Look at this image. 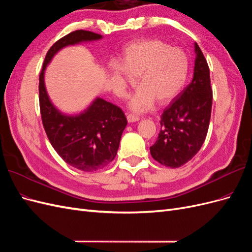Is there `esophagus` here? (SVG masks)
I'll use <instances>...</instances> for the list:
<instances>
[{
  "mask_svg": "<svg viewBox=\"0 0 252 252\" xmlns=\"http://www.w3.org/2000/svg\"><path fill=\"white\" fill-rule=\"evenodd\" d=\"M126 119H127L128 123H136V121L140 120V117L135 115V114H128V115L126 116Z\"/></svg>",
  "mask_w": 252,
  "mask_h": 252,
  "instance_id": "34e87169",
  "label": "esophagus"
}]
</instances>
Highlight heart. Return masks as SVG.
<instances>
[{"instance_id": "heart-1", "label": "heart", "mask_w": 252, "mask_h": 252, "mask_svg": "<svg viewBox=\"0 0 252 252\" xmlns=\"http://www.w3.org/2000/svg\"><path fill=\"white\" fill-rule=\"evenodd\" d=\"M121 63L112 61L109 72L120 95L133 84L132 76L137 77L140 88L129 101V108L137 112L151 109L155 100L159 104L173 100L182 91L189 73L185 52L160 39L135 40L126 46Z\"/></svg>"}]
</instances>
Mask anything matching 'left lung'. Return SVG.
I'll list each match as a JSON object with an SVG mask.
<instances>
[{
    "instance_id": "obj_1",
    "label": "left lung",
    "mask_w": 252,
    "mask_h": 252,
    "mask_svg": "<svg viewBox=\"0 0 252 252\" xmlns=\"http://www.w3.org/2000/svg\"><path fill=\"white\" fill-rule=\"evenodd\" d=\"M193 77L161 115V129L152 157L162 165L177 168L200 151L204 142L213 105L209 68L200 47L194 43Z\"/></svg>"
}]
</instances>
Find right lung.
<instances>
[{"label":"right lung","mask_w":252,"mask_h":252,"mask_svg":"<svg viewBox=\"0 0 252 252\" xmlns=\"http://www.w3.org/2000/svg\"><path fill=\"white\" fill-rule=\"evenodd\" d=\"M100 34L76 30L54 43L39 74V108L50 143L62 159L83 172H95L114 160L126 118L117 105L97 97L79 114L68 115L52 103L45 86V70L63 48L101 39Z\"/></svg>","instance_id":"right-lung-1"}]
</instances>
